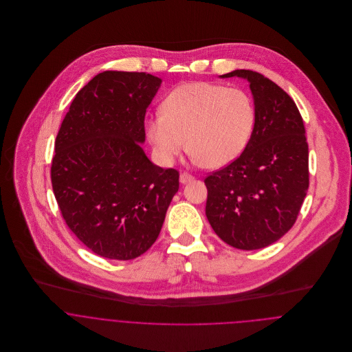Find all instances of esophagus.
I'll return each mask as SVG.
<instances>
[{
	"label": "esophagus",
	"mask_w": 352,
	"mask_h": 352,
	"mask_svg": "<svg viewBox=\"0 0 352 352\" xmlns=\"http://www.w3.org/2000/svg\"><path fill=\"white\" fill-rule=\"evenodd\" d=\"M191 180H194V176H192V175L186 173V172H183V173L180 175V183H182V184H187V183H190Z\"/></svg>",
	"instance_id": "34e87169"
}]
</instances>
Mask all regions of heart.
<instances>
[{
    "mask_svg": "<svg viewBox=\"0 0 352 352\" xmlns=\"http://www.w3.org/2000/svg\"><path fill=\"white\" fill-rule=\"evenodd\" d=\"M254 108L248 95L212 82H187L173 89L162 111L148 116L145 133L155 158L170 165L187 146L204 168H222L248 144Z\"/></svg>",
    "mask_w": 352,
    "mask_h": 352,
    "instance_id": "obj_1",
    "label": "heart"
}]
</instances>
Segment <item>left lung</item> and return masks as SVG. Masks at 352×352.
Instances as JSON below:
<instances>
[{
	"label": "left lung",
	"instance_id": "8db88e82",
	"mask_svg": "<svg viewBox=\"0 0 352 352\" xmlns=\"http://www.w3.org/2000/svg\"><path fill=\"white\" fill-rule=\"evenodd\" d=\"M221 78L250 82L254 126L244 151L204 179L206 217L226 244L253 251L265 248L294 225L309 187V151L301 113L275 82L252 70Z\"/></svg>",
	"mask_w": 352,
	"mask_h": 352
}]
</instances>
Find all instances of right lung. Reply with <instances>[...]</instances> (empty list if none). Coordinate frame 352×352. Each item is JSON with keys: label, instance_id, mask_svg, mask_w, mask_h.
<instances>
[{"label": "right lung", "instance_id": "obj_1", "mask_svg": "<svg viewBox=\"0 0 352 352\" xmlns=\"http://www.w3.org/2000/svg\"><path fill=\"white\" fill-rule=\"evenodd\" d=\"M161 78L107 70L74 98L55 140L51 183L69 229L96 254L131 260L157 240L179 172L142 149Z\"/></svg>", "mask_w": 352, "mask_h": 352}]
</instances>
